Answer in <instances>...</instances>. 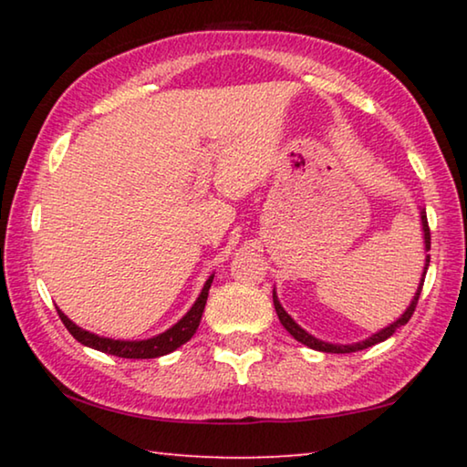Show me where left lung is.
<instances>
[{"instance_id":"left-lung-1","label":"left lung","mask_w":467,"mask_h":467,"mask_svg":"<svg viewBox=\"0 0 467 467\" xmlns=\"http://www.w3.org/2000/svg\"><path fill=\"white\" fill-rule=\"evenodd\" d=\"M420 220H422V233H424V249L431 251V228H429V220H426V212L422 210L420 212ZM429 264H431V255H426V264H424V270H422V278H420V284H418V290L416 295L412 298V303H410L408 309L404 311V315L398 321H393L391 326H387L385 329L377 331V334H373L367 339H362V342H357V344H329V342H323V339L311 336L309 331H305L303 327L298 326V323L290 317V315L284 311V306L280 305L278 296H275V290H274V306H275V313H278V319L284 326V329L288 331V334L296 339V342L305 344L313 348V350H319V352H331V354H348V352H358V350H365V348H370L375 346L379 342H385L387 337H391L395 331H398L401 326H406V323L410 321V317L414 315V309L418 305V298H420V292H422V284H424V275H426V270H429Z\"/></svg>"}]
</instances>
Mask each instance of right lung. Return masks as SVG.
I'll return each mask as SVG.
<instances>
[{
	"mask_svg": "<svg viewBox=\"0 0 467 467\" xmlns=\"http://www.w3.org/2000/svg\"><path fill=\"white\" fill-rule=\"evenodd\" d=\"M212 280H214V275H210V278L205 280L200 296H197L193 306L175 323V326L169 327L167 331H162V334L148 337V339L102 337L97 334H90V331H86L82 327H78L76 323L69 321L67 315L61 313L59 309H57V313L69 334H72L78 342L84 346L94 348V350L105 352V354H113V357H119V358H158V357H164V354H171L172 350H177L179 346H183L185 342H189V339L193 337L195 329L200 327L202 313L205 309V300H208Z\"/></svg>",
	"mask_w": 467,
	"mask_h": 467,
	"instance_id": "add662e5",
	"label": "right lung"
}]
</instances>
